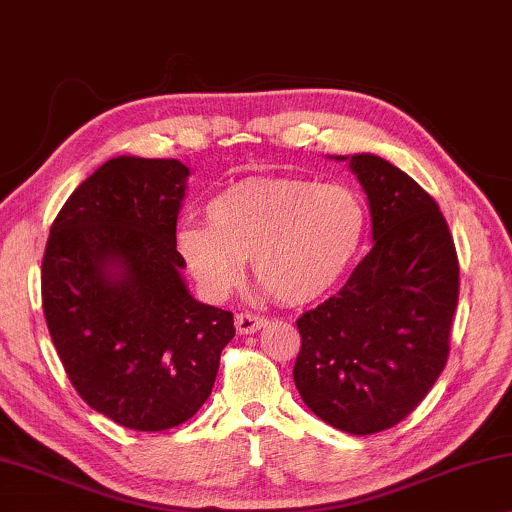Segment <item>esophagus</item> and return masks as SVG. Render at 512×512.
Masks as SVG:
<instances>
[{"mask_svg":"<svg viewBox=\"0 0 512 512\" xmlns=\"http://www.w3.org/2000/svg\"><path fill=\"white\" fill-rule=\"evenodd\" d=\"M264 325H266L264 315H257L250 311H243L236 315V331H239V334H255V331L262 329Z\"/></svg>","mask_w":512,"mask_h":512,"instance_id":"34e87169","label":"esophagus"}]
</instances>
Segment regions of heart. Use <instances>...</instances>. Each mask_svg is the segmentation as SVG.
Listing matches in <instances>:
<instances>
[{
    "label": "heart",
    "instance_id": "b5f03b06",
    "mask_svg": "<svg viewBox=\"0 0 512 512\" xmlns=\"http://www.w3.org/2000/svg\"><path fill=\"white\" fill-rule=\"evenodd\" d=\"M208 222H183L176 246L211 299H225L248 257L264 290L285 304H308L338 285L366 236L357 192L304 178H250L206 206Z\"/></svg>",
    "mask_w": 512,
    "mask_h": 512
}]
</instances>
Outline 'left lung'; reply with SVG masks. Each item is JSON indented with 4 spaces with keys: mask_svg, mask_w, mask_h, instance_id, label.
Here are the masks:
<instances>
[{
    "mask_svg": "<svg viewBox=\"0 0 512 512\" xmlns=\"http://www.w3.org/2000/svg\"><path fill=\"white\" fill-rule=\"evenodd\" d=\"M350 169L376 243L334 297L297 320L294 385L320 420L369 436L413 413L445 369L459 259L441 208L413 178L376 155H352Z\"/></svg>",
    "mask_w": 512,
    "mask_h": 512,
    "instance_id": "8db88e82",
    "label": "left lung"
}]
</instances>
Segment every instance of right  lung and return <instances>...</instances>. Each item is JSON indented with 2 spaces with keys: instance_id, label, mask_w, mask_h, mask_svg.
<instances>
[{
  "instance_id": "right-lung-1",
  "label": "right lung",
  "mask_w": 512,
  "mask_h": 512,
  "mask_svg": "<svg viewBox=\"0 0 512 512\" xmlns=\"http://www.w3.org/2000/svg\"><path fill=\"white\" fill-rule=\"evenodd\" d=\"M190 169L113 157L50 227L41 304L81 399L134 431L190 420L211 397L234 315L201 304L181 276L176 220Z\"/></svg>"
}]
</instances>
